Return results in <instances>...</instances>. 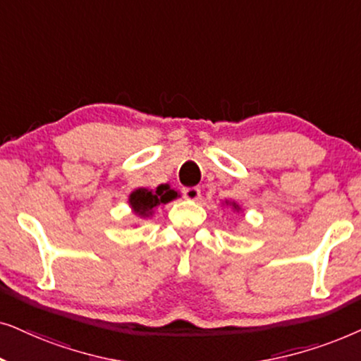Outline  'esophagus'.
<instances>
[{
    "mask_svg": "<svg viewBox=\"0 0 361 361\" xmlns=\"http://www.w3.org/2000/svg\"><path fill=\"white\" fill-rule=\"evenodd\" d=\"M183 196L190 201H198L201 198V190L196 188V186H191V188H183Z\"/></svg>",
    "mask_w": 361,
    "mask_h": 361,
    "instance_id": "esophagus-1",
    "label": "esophagus"
}]
</instances>
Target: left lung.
Listing matches in <instances>:
<instances>
[{"instance_id": "1", "label": "left lung", "mask_w": 361, "mask_h": 361, "mask_svg": "<svg viewBox=\"0 0 361 361\" xmlns=\"http://www.w3.org/2000/svg\"><path fill=\"white\" fill-rule=\"evenodd\" d=\"M223 206H231V209H233L234 213H239V211H243L241 204H238L236 201H229V200H224V201H223Z\"/></svg>"}]
</instances>
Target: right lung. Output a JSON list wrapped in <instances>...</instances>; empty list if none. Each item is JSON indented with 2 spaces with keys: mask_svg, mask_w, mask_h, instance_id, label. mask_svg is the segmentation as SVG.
<instances>
[{
  "mask_svg": "<svg viewBox=\"0 0 361 361\" xmlns=\"http://www.w3.org/2000/svg\"><path fill=\"white\" fill-rule=\"evenodd\" d=\"M180 198V193L171 188L170 185H158L155 190L135 188L128 195V204L132 213L140 219H148L155 214V209L160 204H166L170 201Z\"/></svg>",
  "mask_w": 361,
  "mask_h": 361,
  "instance_id": "right-lung-1",
  "label": "right lung"
}]
</instances>
